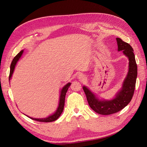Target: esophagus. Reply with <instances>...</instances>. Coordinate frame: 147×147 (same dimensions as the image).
Segmentation results:
<instances>
[{"instance_id": "esophagus-1", "label": "esophagus", "mask_w": 147, "mask_h": 147, "mask_svg": "<svg viewBox=\"0 0 147 147\" xmlns=\"http://www.w3.org/2000/svg\"><path fill=\"white\" fill-rule=\"evenodd\" d=\"M79 77L80 78H82V79H83V76H82V75H80V76Z\"/></svg>"}]
</instances>
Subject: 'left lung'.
I'll list each match as a JSON object with an SVG mask.
<instances>
[{
  "instance_id": "obj_1",
  "label": "left lung",
  "mask_w": 147,
  "mask_h": 147,
  "mask_svg": "<svg viewBox=\"0 0 147 147\" xmlns=\"http://www.w3.org/2000/svg\"><path fill=\"white\" fill-rule=\"evenodd\" d=\"M117 41L118 51L123 50L124 54L128 57L129 68L123 88L118 92L116 97L110 100H100L86 87H83L89 105L94 112L100 115H111L124 109L131 100L136 88L137 66L133 48L129 44L124 42L121 38H117Z\"/></svg>"
}]
</instances>
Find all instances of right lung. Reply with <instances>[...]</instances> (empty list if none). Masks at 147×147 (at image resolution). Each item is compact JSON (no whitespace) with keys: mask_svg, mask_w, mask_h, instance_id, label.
<instances>
[{"mask_svg":"<svg viewBox=\"0 0 147 147\" xmlns=\"http://www.w3.org/2000/svg\"><path fill=\"white\" fill-rule=\"evenodd\" d=\"M23 53V50H21L18 54L14 58H13L11 64L10 65V75H9V80L11 78V75L13 74V71H14L15 69V67L16 65V64L18 62V61L19 60V59L20 58V57L21 56L22 54ZM70 83H69L66 84V85L63 88V90L61 91V96H60V100H59V107L57 108L56 112L51 116H49L48 118H42V119H39V118H31L29 117L30 119H32L33 120H35V121H40V122H44V123H48V122H52L54 121L55 120H56L57 118H58L61 114L62 113V112H63V109H64V102H65V94L66 92L68 90V88L70 85Z\"/></svg>","mask_w":147,"mask_h":147,"instance_id":"1","label":"right lung"}]
</instances>
